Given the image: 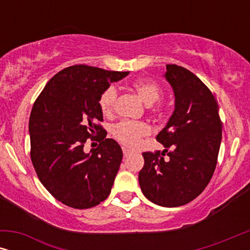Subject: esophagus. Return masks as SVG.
Listing matches in <instances>:
<instances>
[{
	"label": "esophagus",
	"mask_w": 250,
	"mask_h": 250,
	"mask_svg": "<svg viewBox=\"0 0 250 250\" xmlns=\"http://www.w3.org/2000/svg\"><path fill=\"white\" fill-rule=\"evenodd\" d=\"M123 153H124V157H128V156H129V153H131V151H129L128 149L123 148Z\"/></svg>",
	"instance_id": "esophagus-1"
}]
</instances>
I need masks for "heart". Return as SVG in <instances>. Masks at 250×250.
Listing matches in <instances>:
<instances>
[{
    "instance_id": "1",
    "label": "heart",
    "mask_w": 250,
    "mask_h": 250,
    "mask_svg": "<svg viewBox=\"0 0 250 250\" xmlns=\"http://www.w3.org/2000/svg\"><path fill=\"white\" fill-rule=\"evenodd\" d=\"M132 87L148 105H151L158 101L163 94L162 87L153 81H136L132 84ZM116 99H117V90L115 86H108L102 92L99 98V107L102 114L110 116L114 112ZM150 132L151 129L149 125L141 122H122L112 128L114 138L122 145L132 149L139 146L143 138L148 136Z\"/></svg>"
}]
</instances>
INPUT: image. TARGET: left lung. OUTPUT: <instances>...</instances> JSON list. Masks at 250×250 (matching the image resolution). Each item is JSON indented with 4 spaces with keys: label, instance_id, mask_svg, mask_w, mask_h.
<instances>
[{
    "label": "left lung",
    "instance_id": "left-lung-1",
    "mask_svg": "<svg viewBox=\"0 0 250 250\" xmlns=\"http://www.w3.org/2000/svg\"><path fill=\"white\" fill-rule=\"evenodd\" d=\"M165 78L175 97L173 115L157 135L165 150L142 153L145 166L139 183L151 203L179 207L192 201L209 183L217 164L222 122L213 93L193 73L166 64Z\"/></svg>",
    "mask_w": 250,
    "mask_h": 250
}]
</instances>
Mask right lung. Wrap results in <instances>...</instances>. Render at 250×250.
<instances>
[{"mask_svg":"<svg viewBox=\"0 0 250 250\" xmlns=\"http://www.w3.org/2000/svg\"><path fill=\"white\" fill-rule=\"evenodd\" d=\"M128 71L75 64L49 81L29 117L30 158L41 183L57 200L86 209L110 194L123 159L121 146L105 139L99 98ZM100 142L83 152L87 138Z\"/></svg>","mask_w":250,"mask_h":250,"instance_id":"right-lung-1","label":"right lung"}]
</instances>
